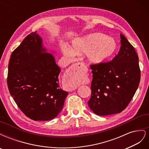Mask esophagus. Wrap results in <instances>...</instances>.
<instances>
[{
  "label": "esophagus",
  "instance_id": "esophagus-1",
  "mask_svg": "<svg viewBox=\"0 0 149 149\" xmlns=\"http://www.w3.org/2000/svg\"><path fill=\"white\" fill-rule=\"evenodd\" d=\"M84 67V65L80 63L74 64L68 70L64 76V82L66 84V88L69 91H72L78 88L76 84V81L79 76V70ZM85 67V66H84Z\"/></svg>",
  "mask_w": 149,
  "mask_h": 149
}]
</instances>
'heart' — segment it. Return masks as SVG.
<instances>
[{
	"label": "heart",
	"instance_id": "obj_1",
	"mask_svg": "<svg viewBox=\"0 0 149 149\" xmlns=\"http://www.w3.org/2000/svg\"><path fill=\"white\" fill-rule=\"evenodd\" d=\"M118 47V43L114 38L101 33H94L74 39L72 42L71 48H65L63 53L68 58L87 53L90 63L100 65L113 56Z\"/></svg>",
	"mask_w": 149,
	"mask_h": 149
}]
</instances>
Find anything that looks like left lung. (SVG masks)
<instances>
[{
    "instance_id": "8db88e82",
    "label": "left lung",
    "mask_w": 149,
    "mask_h": 149,
    "mask_svg": "<svg viewBox=\"0 0 149 149\" xmlns=\"http://www.w3.org/2000/svg\"><path fill=\"white\" fill-rule=\"evenodd\" d=\"M120 37L121 47L113 60L91 66V96L88 104L98 116L120 113L131 101L139 85L137 54L123 34Z\"/></svg>"
}]
</instances>
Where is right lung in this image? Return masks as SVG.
<instances>
[{
    "label": "right lung",
    "mask_w": 149,
    "mask_h": 149,
    "mask_svg": "<svg viewBox=\"0 0 149 149\" xmlns=\"http://www.w3.org/2000/svg\"><path fill=\"white\" fill-rule=\"evenodd\" d=\"M60 71L37 31L26 36L12 52L8 88L26 116L34 120H49L59 114L68 94L60 88Z\"/></svg>",
    "instance_id": "1"
}]
</instances>
